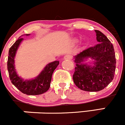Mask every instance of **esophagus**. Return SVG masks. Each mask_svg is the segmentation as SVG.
I'll return each mask as SVG.
<instances>
[{"label": "esophagus", "instance_id": "1", "mask_svg": "<svg viewBox=\"0 0 125 125\" xmlns=\"http://www.w3.org/2000/svg\"><path fill=\"white\" fill-rule=\"evenodd\" d=\"M72 58V56L70 55H66L64 56V60H71Z\"/></svg>", "mask_w": 125, "mask_h": 125}]
</instances>
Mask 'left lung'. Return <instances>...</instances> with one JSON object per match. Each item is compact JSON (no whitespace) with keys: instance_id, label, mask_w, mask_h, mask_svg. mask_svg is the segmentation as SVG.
Instances as JSON below:
<instances>
[{"instance_id":"8db88e82","label":"left lung","mask_w":125,"mask_h":125,"mask_svg":"<svg viewBox=\"0 0 125 125\" xmlns=\"http://www.w3.org/2000/svg\"><path fill=\"white\" fill-rule=\"evenodd\" d=\"M98 44L75 56L76 67L73 75L74 83L80 89L97 92L105 88L114 77L116 60L113 45L100 31L95 30ZM91 57L96 61L94 66L81 63Z\"/></svg>"}]
</instances>
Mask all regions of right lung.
<instances>
[{
	"mask_svg": "<svg viewBox=\"0 0 125 125\" xmlns=\"http://www.w3.org/2000/svg\"><path fill=\"white\" fill-rule=\"evenodd\" d=\"M23 38H19L9 50L7 69L10 79L13 85L23 94L29 95H36L44 94L50 88L52 74L58 65L59 61H55L47 64L35 79L25 81L23 80L17 75L14 64L16 52Z\"/></svg>",
	"mask_w": 125,
	"mask_h": 125,
	"instance_id": "add662e5",
	"label": "right lung"
}]
</instances>
